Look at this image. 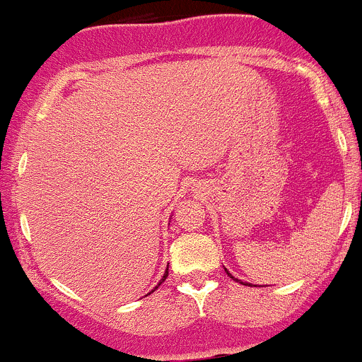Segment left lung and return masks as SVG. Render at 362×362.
I'll return each mask as SVG.
<instances>
[{"mask_svg": "<svg viewBox=\"0 0 362 362\" xmlns=\"http://www.w3.org/2000/svg\"><path fill=\"white\" fill-rule=\"evenodd\" d=\"M226 274H228L230 275V277H232V274H230V272L228 270H226ZM233 279V281H238V279H235V277H232ZM245 286H247V284H245Z\"/></svg>", "mask_w": 362, "mask_h": 362, "instance_id": "8db88e82", "label": "left lung"}]
</instances>
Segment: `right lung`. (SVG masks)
I'll return each instance as SVG.
<instances>
[{
  "label": "right lung",
  "mask_w": 362,
  "mask_h": 362,
  "mask_svg": "<svg viewBox=\"0 0 362 362\" xmlns=\"http://www.w3.org/2000/svg\"><path fill=\"white\" fill-rule=\"evenodd\" d=\"M167 275H169V264H167V270H165V274H163L162 281H160V282H158V286H160V284H162V282H163V281H165V279H167ZM158 286H156V288H158ZM156 288H155V289H156ZM151 293H153V291H151Z\"/></svg>",
  "instance_id": "obj_1"
}]
</instances>
